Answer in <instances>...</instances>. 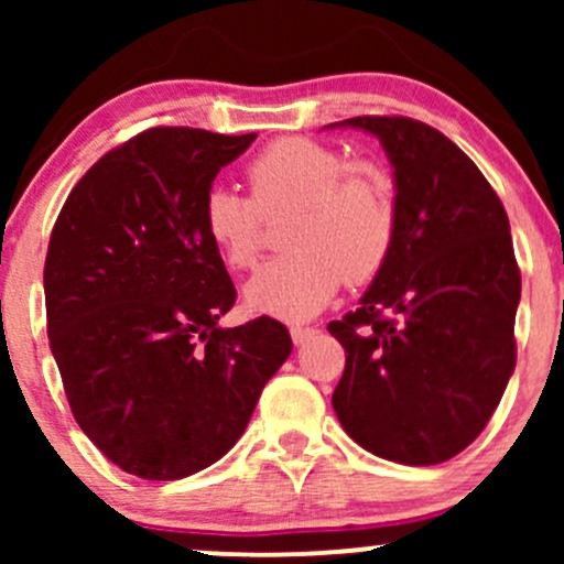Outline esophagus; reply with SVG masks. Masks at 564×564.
Here are the masks:
<instances>
[{
  "label": "esophagus",
  "mask_w": 564,
  "mask_h": 564,
  "mask_svg": "<svg viewBox=\"0 0 564 564\" xmlns=\"http://www.w3.org/2000/svg\"><path fill=\"white\" fill-rule=\"evenodd\" d=\"M315 334H318V332H315V328H310V326H291V339H294L296 347L313 339Z\"/></svg>",
  "instance_id": "1"
}]
</instances>
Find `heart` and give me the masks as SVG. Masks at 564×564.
Masks as SVG:
<instances>
[{
	"mask_svg": "<svg viewBox=\"0 0 564 564\" xmlns=\"http://www.w3.org/2000/svg\"><path fill=\"white\" fill-rule=\"evenodd\" d=\"M251 198L215 183L200 225L225 264L249 268L262 217L286 215V254L264 262L243 289L251 313L281 321L318 315L341 281L364 283L384 268L398 236V193L390 172L310 138H281L246 166Z\"/></svg>",
	"mask_w": 564,
	"mask_h": 564,
	"instance_id": "1",
	"label": "heart"
}]
</instances>
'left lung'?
<instances>
[{
	"label": "left lung",
	"mask_w": 564,
	"mask_h": 564,
	"mask_svg": "<svg viewBox=\"0 0 564 564\" xmlns=\"http://www.w3.org/2000/svg\"><path fill=\"white\" fill-rule=\"evenodd\" d=\"M379 138L398 193V236L355 313L328 323L347 366L334 411L387 462L430 467L462 453L514 373L520 270L509 217L475 161L405 116L328 124Z\"/></svg>",
	"instance_id": "left-lung-1"
}]
</instances>
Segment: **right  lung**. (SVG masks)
<instances>
[{
	"label": "right lung",
	"instance_id": "1",
	"mask_svg": "<svg viewBox=\"0 0 564 564\" xmlns=\"http://www.w3.org/2000/svg\"><path fill=\"white\" fill-rule=\"evenodd\" d=\"M257 134L156 127L106 153L63 204L47 262L50 349L93 443L129 475L180 480L243 435L291 336L236 302L200 204Z\"/></svg>",
	"mask_w": 564,
	"mask_h": 564
}]
</instances>
